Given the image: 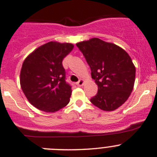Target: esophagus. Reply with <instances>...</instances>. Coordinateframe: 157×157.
Returning <instances> with one entry per match:
<instances>
[{"mask_svg":"<svg viewBox=\"0 0 157 157\" xmlns=\"http://www.w3.org/2000/svg\"><path fill=\"white\" fill-rule=\"evenodd\" d=\"M83 84H84V80H83V79H80V80L77 83V85L78 86H83Z\"/></svg>","mask_w":157,"mask_h":157,"instance_id":"esophagus-1","label":"esophagus"}]
</instances>
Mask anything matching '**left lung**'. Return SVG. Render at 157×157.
Returning a JSON list of instances; mask_svg holds the SVG:
<instances>
[{
	"mask_svg": "<svg viewBox=\"0 0 157 157\" xmlns=\"http://www.w3.org/2000/svg\"><path fill=\"white\" fill-rule=\"evenodd\" d=\"M91 68L98 93L90 99L97 108L113 111L126 102L132 92L135 67L123 48L97 37L76 44Z\"/></svg>",
	"mask_w": 157,
	"mask_h": 157,
	"instance_id": "1",
	"label": "left lung"
}]
</instances>
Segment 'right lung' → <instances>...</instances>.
Instances as JSON below:
<instances>
[{
  "mask_svg": "<svg viewBox=\"0 0 157 157\" xmlns=\"http://www.w3.org/2000/svg\"><path fill=\"white\" fill-rule=\"evenodd\" d=\"M74 48L70 43L50 41L29 54L22 63L20 85L28 101L38 110L54 113L70 101L62 60Z\"/></svg>",
  "mask_w": 157,
  "mask_h": 157,
  "instance_id": "obj_1",
  "label": "right lung"
}]
</instances>
